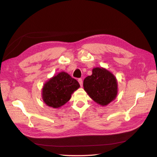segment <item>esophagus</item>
Returning <instances> with one entry per match:
<instances>
[{
  "mask_svg": "<svg viewBox=\"0 0 157 157\" xmlns=\"http://www.w3.org/2000/svg\"><path fill=\"white\" fill-rule=\"evenodd\" d=\"M78 82H79V84H80V86H82V78H79L78 80Z\"/></svg>",
  "mask_w": 157,
  "mask_h": 157,
  "instance_id": "1",
  "label": "esophagus"
}]
</instances>
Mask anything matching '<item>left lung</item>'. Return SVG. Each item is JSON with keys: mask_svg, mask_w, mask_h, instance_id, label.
Wrapping results in <instances>:
<instances>
[{"mask_svg": "<svg viewBox=\"0 0 157 157\" xmlns=\"http://www.w3.org/2000/svg\"><path fill=\"white\" fill-rule=\"evenodd\" d=\"M83 86L88 96L102 106L113 101L118 92L116 77L110 71L102 67L94 68L92 75L84 78Z\"/></svg>", "mask_w": 157, "mask_h": 157, "instance_id": "left-lung-1", "label": "left lung"}]
</instances>
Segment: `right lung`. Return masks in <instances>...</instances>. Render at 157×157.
<instances>
[{"label":"right lung","instance_id":"obj_1","mask_svg":"<svg viewBox=\"0 0 157 157\" xmlns=\"http://www.w3.org/2000/svg\"><path fill=\"white\" fill-rule=\"evenodd\" d=\"M79 87L77 80L67 73L61 72L44 84L42 99L48 106L59 108L69 100L71 94Z\"/></svg>","mask_w":157,"mask_h":157}]
</instances>
